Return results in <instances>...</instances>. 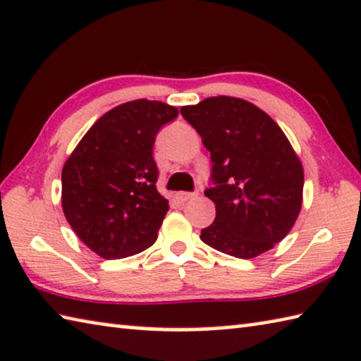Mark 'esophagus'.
Returning a JSON list of instances; mask_svg holds the SVG:
<instances>
[{"mask_svg": "<svg viewBox=\"0 0 361 361\" xmlns=\"http://www.w3.org/2000/svg\"><path fill=\"white\" fill-rule=\"evenodd\" d=\"M194 196H196V194H192V192H185V191H181V192H176V201L178 202H186V201H190V199H192Z\"/></svg>", "mask_w": 361, "mask_h": 361, "instance_id": "1", "label": "esophagus"}]
</instances>
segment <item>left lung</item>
<instances>
[{"label":"left lung","instance_id":"obj_1","mask_svg":"<svg viewBox=\"0 0 361 361\" xmlns=\"http://www.w3.org/2000/svg\"><path fill=\"white\" fill-rule=\"evenodd\" d=\"M210 151L216 215L202 241L223 254L252 259L290 231L302 207L304 169L274 120L250 102L214 96L181 107Z\"/></svg>","mask_w":361,"mask_h":361}]
</instances>
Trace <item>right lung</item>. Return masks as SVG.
I'll list each match as a JSON object with an SVG mask.
<instances>
[{
	"label": "right lung",
	"mask_w": 361,
	"mask_h": 361,
	"mask_svg": "<svg viewBox=\"0 0 361 361\" xmlns=\"http://www.w3.org/2000/svg\"><path fill=\"white\" fill-rule=\"evenodd\" d=\"M178 116L160 101L114 107L91 127L62 169V210L77 236L102 259L140 254L157 239L169 212L156 183L152 147Z\"/></svg>",
	"instance_id": "obj_1"
}]
</instances>
